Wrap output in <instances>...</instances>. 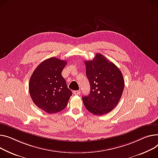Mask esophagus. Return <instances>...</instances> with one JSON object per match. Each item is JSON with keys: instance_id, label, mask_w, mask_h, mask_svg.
Listing matches in <instances>:
<instances>
[{"instance_id": "obj_1", "label": "esophagus", "mask_w": 158, "mask_h": 158, "mask_svg": "<svg viewBox=\"0 0 158 158\" xmlns=\"http://www.w3.org/2000/svg\"><path fill=\"white\" fill-rule=\"evenodd\" d=\"M73 93L74 94H80V93H81V91H79V90L74 91L73 92Z\"/></svg>"}]
</instances>
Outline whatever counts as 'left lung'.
Segmentation results:
<instances>
[{
  "instance_id": "obj_1",
  "label": "left lung",
  "mask_w": 158,
  "mask_h": 158,
  "mask_svg": "<svg viewBox=\"0 0 158 158\" xmlns=\"http://www.w3.org/2000/svg\"><path fill=\"white\" fill-rule=\"evenodd\" d=\"M85 64L91 89L88 96L82 97L85 106L94 115L107 114L117 106L121 99L124 86L122 73L100 53Z\"/></svg>"
}]
</instances>
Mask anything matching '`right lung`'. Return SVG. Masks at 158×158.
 I'll list each match as a JSON object with an SVG mask.
<instances>
[{
    "instance_id": "add662e5",
    "label": "right lung",
    "mask_w": 158,
    "mask_h": 158,
    "mask_svg": "<svg viewBox=\"0 0 158 158\" xmlns=\"http://www.w3.org/2000/svg\"><path fill=\"white\" fill-rule=\"evenodd\" d=\"M67 61L55 57L48 58L38 65L29 81V93L36 106L48 114L64 110L72 96L61 72Z\"/></svg>"
}]
</instances>
